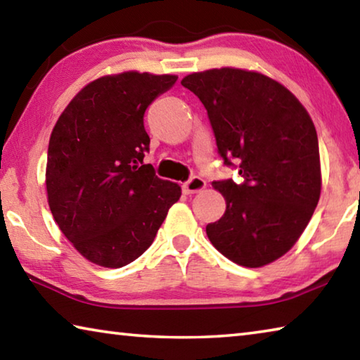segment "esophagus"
<instances>
[{"label": "esophagus", "instance_id": "esophagus-1", "mask_svg": "<svg viewBox=\"0 0 360 360\" xmlns=\"http://www.w3.org/2000/svg\"><path fill=\"white\" fill-rule=\"evenodd\" d=\"M205 186H206L205 179L200 178V176H192L191 179H188L187 182H184V186H182V188H184L186 193H195V192L203 191Z\"/></svg>", "mask_w": 360, "mask_h": 360}]
</instances>
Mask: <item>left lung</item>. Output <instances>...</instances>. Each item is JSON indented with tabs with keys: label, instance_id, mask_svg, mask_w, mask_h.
<instances>
[{
	"label": "left lung",
	"instance_id": "1",
	"mask_svg": "<svg viewBox=\"0 0 360 360\" xmlns=\"http://www.w3.org/2000/svg\"><path fill=\"white\" fill-rule=\"evenodd\" d=\"M181 84L203 103L224 165L241 176L238 184L212 182L227 210L206 235L235 264H270L295 245L319 202L313 120L288 89L260 72L210 70Z\"/></svg>",
	"mask_w": 360,
	"mask_h": 360
}]
</instances>
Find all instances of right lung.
Instances as JSON below:
<instances>
[{"label": "right lung", "instance_id": "obj_1", "mask_svg": "<svg viewBox=\"0 0 360 360\" xmlns=\"http://www.w3.org/2000/svg\"><path fill=\"white\" fill-rule=\"evenodd\" d=\"M176 76L122 72L79 92L53 127L46 187L52 216L85 259L119 268L138 259L181 197L144 165V112Z\"/></svg>", "mask_w": 360, "mask_h": 360}]
</instances>
